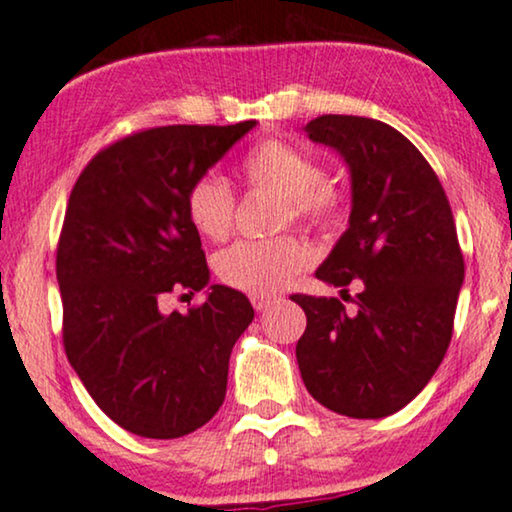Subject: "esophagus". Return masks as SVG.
Returning <instances> with one entry per match:
<instances>
[{"label":"esophagus","instance_id":"obj_1","mask_svg":"<svg viewBox=\"0 0 512 512\" xmlns=\"http://www.w3.org/2000/svg\"><path fill=\"white\" fill-rule=\"evenodd\" d=\"M251 304H254L256 311H268L270 306L277 304V296H270V294H254V296H251Z\"/></svg>","mask_w":512,"mask_h":512}]
</instances>
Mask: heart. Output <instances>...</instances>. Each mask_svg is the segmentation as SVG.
Returning a JSON list of instances; mask_svg holds the SVG:
<instances>
[{
  "label": "heart",
  "instance_id": "obj_1",
  "mask_svg": "<svg viewBox=\"0 0 512 512\" xmlns=\"http://www.w3.org/2000/svg\"><path fill=\"white\" fill-rule=\"evenodd\" d=\"M244 180L268 189L285 201V220L308 225H332L344 211V197L323 180L320 163L301 149L268 140L251 149L242 161ZM187 216L194 230L213 242L227 237L235 218V194L220 175H201L187 192ZM311 261V251L296 237L270 242H237L220 251L216 273L227 287L246 294H273L287 285Z\"/></svg>",
  "mask_w": 512,
  "mask_h": 512
}]
</instances>
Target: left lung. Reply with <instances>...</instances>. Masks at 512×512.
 <instances>
[{"instance_id":"8db88e82","label":"left lung","mask_w":512,"mask_h":512,"mask_svg":"<svg viewBox=\"0 0 512 512\" xmlns=\"http://www.w3.org/2000/svg\"><path fill=\"white\" fill-rule=\"evenodd\" d=\"M308 140L342 156L351 178L349 227L318 280L339 299L294 294L306 313L296 361L308 394L358 420L408 406L444 361L465 266L444 187L425 156L391 125L363 116H318Z\"/></svg>"}]
</instances>
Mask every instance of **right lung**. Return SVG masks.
<instances>
[{
	"instance_id": "right-lung-1",
	"label": "right lung",
	"mask_w": 512,
	"mask_h": 512,
	"mask_svg": "<svg viewBox=\"0 0 512 512\" xmlns=\"http://www.w3.org/2000/svg\"><path fill=\"white\" fill-rule=\"evenodd\" d=\"M256 121L166 125L99 151L68 199L56 251L63 346L97 406L137 437L178 439L223 406L232 346L254 320L237 289L208 285L187 192ZM207 289L163 314V293Z\"/></svg>"
}]
</instances>
